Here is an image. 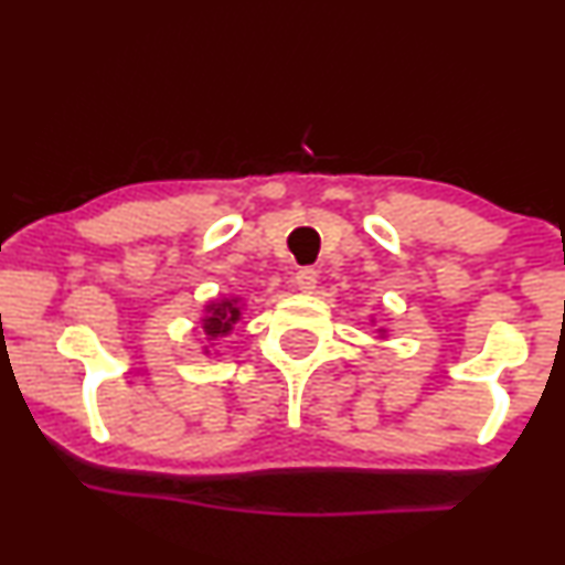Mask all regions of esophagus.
Segmentation results:
<instances>
[{"label": "esophagus", "instance_id": "1", "mask_svg": "<svg viewBox=\"0 0 565 565\" xmlns=\"http://www.w3.org/2000/svg\"><path fill=\"white\" fill-rule=\"evenodd\" d=\"M295 284H297V289L300 291H310L316 289V284H318V274L312 268H302V270H297V276H295Z\"/></svg>", "mask_w": 565, "mask_h": 565}]
</instances>
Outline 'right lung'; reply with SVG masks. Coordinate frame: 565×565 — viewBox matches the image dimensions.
I'll list each match as a JSON object with an SVG mask.
<instances>
[{
  "label": "right lung",
  "mask_w": 565,
  "mask_h": 565,
  "mask_svg": "<svg viewBox=\"0 0 565 565\" xmlns=\"http://www.w3.org/2000/svg\"><path fill=\"white\" fill-rule=\"evenodd\" d=\"M239 318H242L239 300L210 302L205 308V316H202V329H205V337L210 342H215V339L231 334V329H234V323L239 321Z\"/></svg>",
  "instance_id": "add662e5"
}]
</instances>
